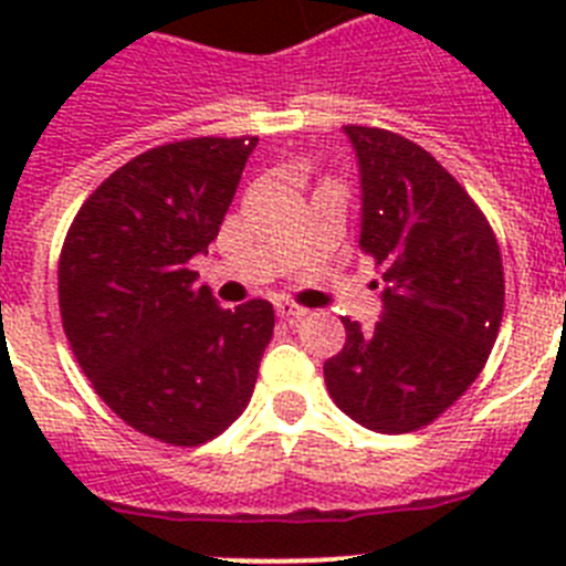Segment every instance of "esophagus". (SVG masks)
Returning <instances> with one entry per match:
<instances>
[{
  "instance_id": "1",
  "label": "esophagus",
  "mask_w": 566,
  "mask_h": 566,
  "mask_svg": "<svg viewBox=\"0 0 566 566\" xmlns=\"http://www.w3.org/2000/svg\"><path fill=\"white\" fill-rule=\"evenodd\" d=\"M274 308H277V317L289 319V323H294V319H300V317H306V308L294 306V303H289V300H280Z\"/></svg>"
}]
</instances>
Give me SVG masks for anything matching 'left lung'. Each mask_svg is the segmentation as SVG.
Instances as JSON below:
<instances>
[{"label": "left lung", "mask_w": 566, "mask_h": 566, "mask_svg": "<svg viewBox=\"0 0 566 566\" xmlns=\"http://www.w3.org/2000/svg\"><path fill=\"white\" fill-rule=\"evenodd\" d=\"M343 129L363 187L359 249L382 272V317L371 332L343 317V352L323 374L354 422L408 433L482 374L502 326V254L482 209L428 149L388 129Z\"/></svg>", "instance_id": "left-lung-1"}]
</instances>
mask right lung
Here are the masks:
<instances>
[{
  "label": "right lung",
  "instance_id": "add662e5",
  "mask_svg": "<svg viewBox=\"0 0 566 566\" xmlns=\"http://www.w3.org/2000/svg\"><path fill=\"white\" fill-rule=\"evenodd\" d=\"M258 138H187L115 169L70 223L62 326L129 428L203 444L243 413L274 332L269 300L221 308L189 269L218 238Z\"/></svg>",
  "mask_w": 566,
  "mask_h": 566
}]
</instances>
